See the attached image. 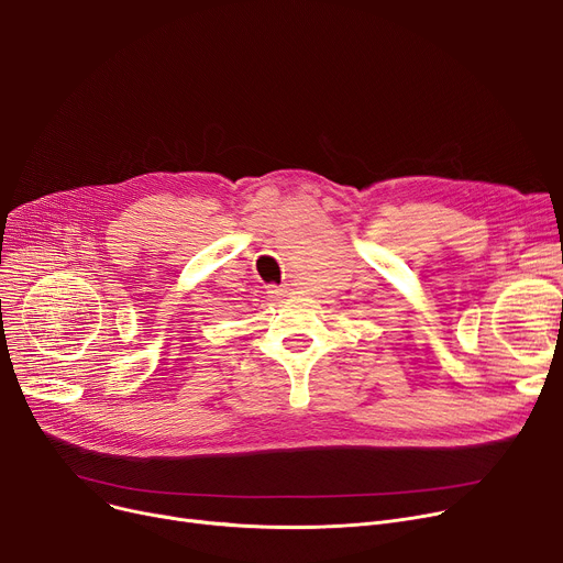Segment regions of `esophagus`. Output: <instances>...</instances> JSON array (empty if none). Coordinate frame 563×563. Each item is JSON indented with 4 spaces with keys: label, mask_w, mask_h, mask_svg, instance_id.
<instances>
[{
    "label": "esophagus",
    "mask_w": 563,
    "mask_h": 563,
    "mask_svg": "<svg viewBox=\"0 0 563 563\" xmlns=\"http://www.w3.org/2000/svg\"><path fill=\"white\" fill-rule=\"evenodd\" d=\"M266 294H269V299H274V301H280L285 294H287V289L285 287H276V285H269V289H266Z\"/></svg>",
    "instance_id": "34e87169"
}]
</instances>
